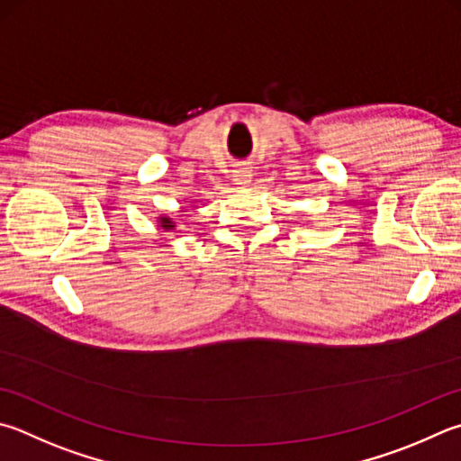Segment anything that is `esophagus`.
<instances>
[{
	"instance_id": "esophagus-1",
	"label": "esophagus",
	"mask_w": 461,
	"mask_h": 461,
	"mask_svg": "<svg viewBox=\"0 0 461 461\" xmlns=\"http://www.w3.org/2000/svg\"><path fill=\"white\" fill-rule=\"evenodd\" d=\"M233 181H236V185L240 187L248 185V183L252 181V171H249L248 167H240V169L233 171Z\"/></svg>"
}]
</instances>
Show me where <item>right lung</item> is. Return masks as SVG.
Here are the masks:
<instances>
[{"instance_id":"add662e5","label":"right lung","mask_w":461,"mask_h":461,"mask_svg":"<svg viewBox=\"0 0 461 461\" xmlns=\"http://www.w3.org/2000/svg\"><path fill=\"white\" fill-rule=\"evenodd\" d=\"M161 228L165 231H171V230H175V223L169 220V217H161Z\"/></svg>"}]
</instances>
